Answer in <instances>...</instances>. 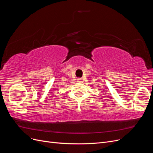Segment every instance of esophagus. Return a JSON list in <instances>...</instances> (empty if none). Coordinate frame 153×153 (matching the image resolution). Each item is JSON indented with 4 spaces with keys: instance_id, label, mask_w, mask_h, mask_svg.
<instances>
[{
    "instance_id": "esophagus-1",
    "label": "esophagus",
    "mask_w": 153,
    "mask_h": 153,
    "mask_svg": "<svg viewBox=\"0 0 153 153\" xmlns=\"http://www.w3.org/2000/svg\"><path fill=\"white\" fill-rule=\"evenodd\" d=\"M77 82H79V83H81L82 82V79L80 78H77Z\"/></svg>"
}]
</instances>
